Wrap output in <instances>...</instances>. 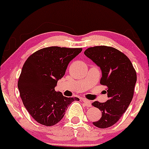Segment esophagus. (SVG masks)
<instances>
[{
    "mask_svg": "<svg viewBox=\"0 0 149 149\" xmlns=\"http://www.w3.org/2000/svg\"><path fill=\"white\" fill-rule=\"evenodd\" d=\"M82 100H83V102L85 103V104H86V105L87 106V107H91V106H92V104H91V101L88 100H86V99L83 98Z\"/></svg>",
    "mask_w": 149,
    "mask_h": 149,
    "instance_id": "34e87169",
    "label": "esophagus"
}]
</instances>
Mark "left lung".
I'll return each instance as SVG.
<instances>
[{"instance_id": "1", "label": "left lung", "mask_w": 149, "mask_h": 149, "mask_svg": "<svg viewBox=\"0 0 149 149\" xmlns=\"http://www.w3.org/2000/svg\"><path fill=\"white\" fill-rule=\"evenodd\" d=\"M84 54L100 67L102 71L100 83L107 87L105 92L108 100L105 102H93L102 112L101 118L93 124L98 128H107L118 122L130 104L136 73L128 57L113 47H90Z\"/></svg>"}]
</instances>
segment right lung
Here are the masks:
<instances>
[{
    "label": "right lung",
    "mask_w": 149,
    "mask_h": 149,
    "mask_svg": "<svg viewBox=\"0 0 149 149\" xmlns=\"http://www.w3.org/2000/svg\"><path fill=\"white\" fill-rule=\"evenodd\" d=\"M81 48L50 47L32 54L24 63L17 87L24 107L38 123L53 126L64 116L67 107L78 97H67L55 91L69 62Z\"/></svg>",
    "instance_id": "1"
}]
</instances>
